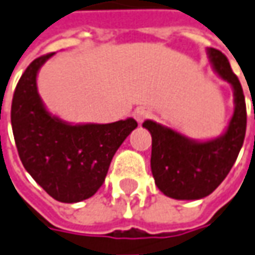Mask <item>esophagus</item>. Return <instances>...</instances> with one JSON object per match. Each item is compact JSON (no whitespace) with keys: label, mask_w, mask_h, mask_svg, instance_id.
Masks as SVG:
<instances>
[{"label":"esophagus","mask_w":255,"mask_h":255,"mask_svg":"<svg viewBox=\"0 0 255 255\" xmlns=\"http://www.w3.org/2000/svg\"><path fill=\"white\" fill-rule=\"evenodd\" d=\"M134 119L139 122V124H141L143 121H146L147 118H150V115H151V112L148 111L147 108H137L136 111H134Z\"/></svg>","instance_id":"obj_1"}]
</instances>
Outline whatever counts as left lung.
Listing matches in <instances>:
<instances>
[{
  "mask_svg": "<svg viewBox=\"0 0 255 255\" xmlns=\"http://www.w3.org/2000/svg\"><path fill=\"white\" fill-rule=\"evenodd\" d=\"M213 70L232 85L235 112L226 131L216 139L198 141L154 121H146L151 134V172L155 185L164 195L192 201L211 195L226 178L243 146L247 125V111L243 88L232 71L227 57L208 47Z\"/></svg>",
  "mask_w": 255,
  "mask_h": 255,
  "instance_id": "left-lung-1",
  "label": "left lung"
}]
</instances>
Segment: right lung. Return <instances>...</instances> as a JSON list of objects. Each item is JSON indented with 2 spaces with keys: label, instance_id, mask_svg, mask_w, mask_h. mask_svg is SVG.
Wrapping results in <instances>:
<instances>
[{
  "label": "right lung",
  "instance_id": "1",
  "mask_svg": "<svg viewBox=\"0 0 255 255\" xmlns=\"http://www.w3.org/2000/svg\"><path fill=\"white\" fill-rule=\"evenodd\" d=\"M54 53L33 60L13 92L11 124L25 170L56 201L81 202L104 184L116 150L137 128L131 118L114 124L73 125L52 115L36 77Z\"/></svg>",
  "mask_w": 255,
  "mask_h": 255
}]
</instances>
